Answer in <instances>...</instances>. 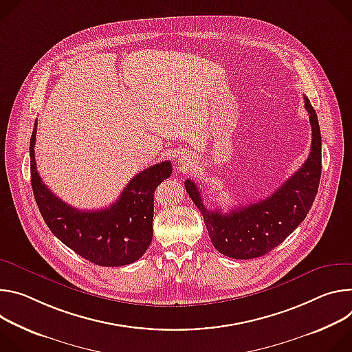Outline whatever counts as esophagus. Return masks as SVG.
Segmentation results:
<instances>
[{
    "label": "esophagus",
    "instance_id": "obj_1",
    "mask_svg": "<svg viewBox=\"0 0 352 352\" xmlns=\"http://www.w3.org/2000/svg\"><path fill=\"white\" fill-rule=\"evenodd\" d=\"M186 161H187V160H186Z\"/></svg>",
    "mask_w": 352,
    "mask_h": 352
}]
</instances>
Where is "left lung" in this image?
<instances>
[{"label": "left lung", "mask_w": 352, "mask_h": 352, "mask_svg": "<svg viewBox=\"0 0 352 352\" xmlns=\"http://www.w3.org/2000/svg\"><path fill=\"white\" fill-rule=\"evenodd\" d=\"M305 98V109L311 126V145L307 160L271 196L248 206L210 211L201 200V190L192 180L184 187L190 199L203 214L206 228L214 248L232 258L249 260L267 254L306 218L318 194L322 175V135L318 114Z\"/></svg>", "instance_id": "left-lung-1"}]
</instances>
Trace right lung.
<instances>
[{
	"instance_id": "obj_1",
	"label": "right lung",
	"mask_w": 352,
	"mask_h": 352,
	"mask_svg": "<svg viewBox=\"0 0 352 352\" xmlns=\"http://www.w3.org/2000/svg\"><path fill=\"white\" fill-rule=\"evenodd\" d=\"M36 127L37 119L29 146L32 188L38 211L54 236L98 265L119 267L137 261L151 245L153 192L170 176V161L135 175L110 207L98 211L76 210L60 200L36 170Z\"/></svg>"
}]
</instances>
